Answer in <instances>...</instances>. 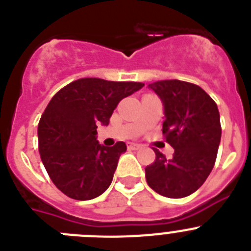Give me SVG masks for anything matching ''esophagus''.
I'll return each instance as SVG.
<instances>
[{"instance_id": "1", "label": "esophagus", "mask_w": 251, "mask_h": 251, "mask_svg": "<svg viewBox=\"0 0 251 251\" xmlns=\"http://www.w3.org/2000/svg\"><path fill=\"white\" fill-rule=\"evenodd\" d=\"M128 148L133 151H137V150H141L142 146L141 145H137V143H128Z\"/></svg>"}]
</instances>
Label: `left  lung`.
I'll return each mask as SVG.
<instances>
[{"label":"left lung","mask_w":251,"mask_h":251,"mask_svg":"<svg viewBox=\"0 0 251 251\" xmlns=\"http://www.w3.org/2000/svg\"><path fill=\"white\" fill-rule=\"evenodd\" d=\"M148 88L163 101L166 119L162 133L175 153L167 159L153 148L156 159L146 167V179L162 196L186 197L202 186L214 168L221 139L219 109L196 84L159 80Z\"/></svg>","instance_id":"obj_1"}]
</instances>
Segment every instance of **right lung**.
Returning <instances> with one entry per match:
<instances>
[{"mask_svg":"<svg viewBox=\"0 0 251 251\" xmlns=\"http://www.w3.org/2000/svg\"><path fill=\"white\" fill-rule=\"evenodd\" d=\"M137 81L83 77L52 97L39 122L40 157L60 191L74 200H92L112 183L124 142L99 145L97 128L108 126L119 101L143 88Z\"/></svg>","mask_w":251,"mask_h":251,"instance_id":"obj_1","label":"right lung"}]
</instances>
